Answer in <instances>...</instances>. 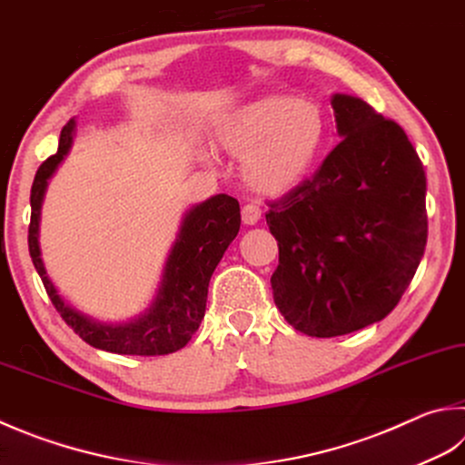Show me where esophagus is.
I'll use <instances>...</instances> for the list:
<instances>
[{
    "label": "esophagus",
    "mask_w": 465,
    "mask_h": 465,
    "mask_svg": "<svg viewBox=\"0 0 465 465\" xmlns=\"http://www.w3.org/2000/svg\"><path fill=\"white\" fill-rule=\"evenodd\" d=\"M241 214H242V223L249 224V226L257 224L261 221V208L255 206V204H244Z\"/></svg>",
    "instance_id": "esophagus-1"
}]
</instances>
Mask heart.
Segmentation results:
<instances>
[{
	"instance_id": "1",
	"label": "heart",
	"mask_w": 465,
	"mask_h": 465,
	"mask_svg": "<svg viewBox=\"0 0 465 465\" xmlns=\"http://www.w3.org/2000/svg\"><path fill=\"white\" fill-rule=\"evenodd\" d=\"M330 119L318 101L269 94L221 117L216 143L242 157L241 173L259 194L282 196L310 176L326 152Z\"/></svg>"
}]
</instances>
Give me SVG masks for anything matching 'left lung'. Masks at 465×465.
Wrapping results in <instances>:
<instances>
[{"mask_svg": "<svg viewBox=\"0 0 465 465\" xmlns=\"http://www.w3.org/2000/svg\"><path fill=\"white\" fill-rule=\"evenodd\" d=\"M341 142L265 214L279 244L275 305L315 338L362 330L395 310L427 244V180L395 121L331 94Z\"/></svg>", "mask_w": 465, "mask_h": 465, "instance_id": "left-lung-1", "label": "left lung"}]
</instances>
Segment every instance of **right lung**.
<instances>
[{"instance_id": "add662e5", "label": "right lung", "mask_w": 465, "mask_h": 465, "mask_svg": "<svg viewBox=\"0 0 465 465\" xmlns=\"http://www.w3.org/2000/svg\"><path fill=\"white\" fill-rule=\"evenodd\" d=\"M76 134V121L70 119L60 131L58 152L44 162L32 183L28 244L34 267L46 293L63 320L86 344L115 354L160 356L172 354L190 341L204 318L208 283L221 262L224 251L241 229V208L232 196L216 194L194 204L182 216V224L170 255L165 259L162 282L143 313L129 322H99L78 312L64 302L56 285L48 277L40 249V214L50 178L64 162Z\"/></svg>"}]
</instances>
